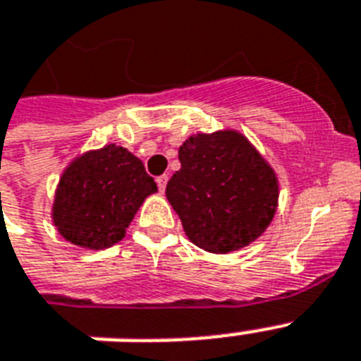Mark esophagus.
Here are the masks:
<instances>
[{
	"instance_id": "esophagus-1",
	"label": "esophagus",
	"mask_w": 361,
	"mask_h": 361,
	"mask_svg": "<svg viewBox=\"0 0 361 361\" xmlns=\"http://www.w3.org/2000/svg\"><path fill=\"white\" fill-rule=\"evenodd\" d=\"M166 183H169V176H166V174L159 176V178H157V187H159V191L164 192V189H166Z\"/></svg>"
}]
</instances>
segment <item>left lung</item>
<instances>
[{
    "label": "left lung",
    "mask_w": 361,
    "mask_h": 361,
    "mask_svg": "<svg viewBox=\"0 0 361 361\" xmlns=\"http://www.w3.org/2000/svg\"><path fill=\"white\" fill-rule=\"evenodd\" d=\"M181 169L166 198L187 238L215 255L238 251L260 238L277 209L274 169L238 130L189 136L178 152Z\"/></svg>",
    "instance_id": "obj_1"
}]
</instances>
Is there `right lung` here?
Here are the masks:
<instances>
[{"mask_svg": "<svg viewBox=\"0 0 361 361\" xmlns=\"http://www.w3.org/2000/svg\"><path fill=\"white\" fill-rule=\"evenodd\" d=\"M157 183L138 157L109 144L86 152L63 170L56 189L52 219L71 243L106 249L123 240L130 221Z\"/></svg>", "mask_w": 361, "mask_h": 361, "instance_id": "right-lung-1", "label": "right lung"}]
</instances>
